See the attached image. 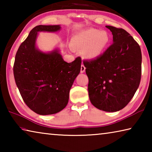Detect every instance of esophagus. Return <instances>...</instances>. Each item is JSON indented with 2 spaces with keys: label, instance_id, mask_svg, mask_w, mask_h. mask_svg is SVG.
I'll return each instance as SVG.
<instances>
[{
  "label": "esophagus",
  "instance_id": "esophagus-1",
  "mask_svg": "<svg viewBox=\"0 0 152 152\" xmlns=\"http://www.w3.org/2000/svg\"><path fill=\"white\" fill-rule=\"evenodd\" d=\"M85 70H86L85 66H84L83 64H82V65H81V68H80V72L81 73L84 72V71H85Z\"/></svg>",
  "mask_w": 152,
  "mask_h": 152
}]
</instances>
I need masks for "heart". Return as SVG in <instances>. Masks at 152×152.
<instances>
[{"mask_svg": "<svg viewBox=\"0 0 152 152\" xmlns=\"http://www.w3.org/2000/svg\"><path fill=\"white\" fill-rule=\"evenodd\" d=\"M109 41V35L106 32L94 28L82 31L74 38L77 47L85 48L84 55L88 58L98 57L106 47Z\"/></svg>", "mask_w": 152, "mask_h": 152, "instance_id": "1", "label": "heart"}]
</instances>
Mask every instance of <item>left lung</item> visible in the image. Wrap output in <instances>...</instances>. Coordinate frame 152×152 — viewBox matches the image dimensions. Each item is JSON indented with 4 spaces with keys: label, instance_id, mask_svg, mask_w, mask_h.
<instances>
[{
    "label": "left lung",
    "instance_id": "obj_1",
    "mask_svg": "<svg viewBox=\"0 0 152 152\" xmlns=\"http://www.w3.org/2000/svg\"><path fill=\"white\" fill-rule=\"evenodd\" d=\"M106 27L112 32L113 43L83 64L91 103L104 111L116 112L130 102L138 88L142 58L140 46L129 33L121 28Z\"/></svg>",
    "mask_w": 152,
    "mask_h": 152
}]
</instances>
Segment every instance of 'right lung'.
Segmentation results:
<instances>
[{
	"mask_svg": "<svg viewBox=\"0 0 152 152\" xmlns=\"http://www.w3.org/2000/svg\"><path fill=\"white\" fill-rule=\"evenodd\" d=\"M60 28V25L35 27L15 56V82L25 103L39 115L55 114L66 107L70 90L80 72V57L67 63L58 50L45 53L35 48L37 32H56Z\"/></svg>",
	"mask_w": 152,
	"mask_h": 152,
	"instance_id": "add662e5",
	"label": "right lung"
}]
</instances>
